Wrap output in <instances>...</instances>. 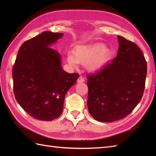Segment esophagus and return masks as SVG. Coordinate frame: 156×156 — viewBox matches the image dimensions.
Instances as JSON below:
<instances>
[{
  "label": "esophagus",
  "mask_w": 156,
  "mask_h": 156,
  "mask_svg": "<svg viewBox=\"0 0 156 156\" xmlns=\"http://www.w3.org/2000/svg\"><path fill=\"white\" fill-rule=\"evenodd\" d=\"M84 82V79L82 78V76H80V77L78 78V80H77L78 83H82V82Z\"/></svg>",
  "instance_id": "1"
}]
</instances>
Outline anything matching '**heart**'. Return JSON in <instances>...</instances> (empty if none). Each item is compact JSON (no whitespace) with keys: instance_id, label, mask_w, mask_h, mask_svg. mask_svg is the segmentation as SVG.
Returning a JSON list of instances; mask_svg holds the SVG:
<instances>
[{"instance_id":"b5f03b06","label":"heart","mask_w":156,"mask_h":156,"mask_svg":"<svg viewBox=\"0 0 156 156\" xmlns=\"http://www.w3.org/2000/svg\"><path fill=\"white\" fill-rule=\"evenodd\" d=\"M112 55V50L101 43L78 45L69 53L67 61L69 64L76 66L77 64H87L92 72H98L104 69Z\"/></svg>"}]
</instances>
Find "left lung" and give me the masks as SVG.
<instances>
[{
	"mask_svg": "<svg viewBox=\"0 0 156 156\" xmlns=\"http://www.w3.org/2000/svg\"><path fill=\"white\" fill-rule=\"evenodd\" d=\"M117 55L97 74L87 76L88 111L96 120L112 122L133 111L144 94L147 63L140 49L121 36Z\"/></svg>",
	"mask_w": 156,
	"mask_h": 156,
	"instance_id": "obj_1",
	"label": "left lung"
}]
</instances>
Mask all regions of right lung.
<instances>
[{"label":"right lung","mask_w":156,"mask_h":156,"mask_svg":"<svg viewBox=\"0 0 156 156\" xmlns=\"http://www.w3.org/2000/svg\"><path fill=\"white\" fill-rule=\"evenodd\" d=\"M63 35L46 31L24 42L13 66L16 100L38 120L51 121L62 114L66 94L79 77L62 69L60 54L51 48Z\"/></svg>","instance_id":"obj_1"}]
</instances>
